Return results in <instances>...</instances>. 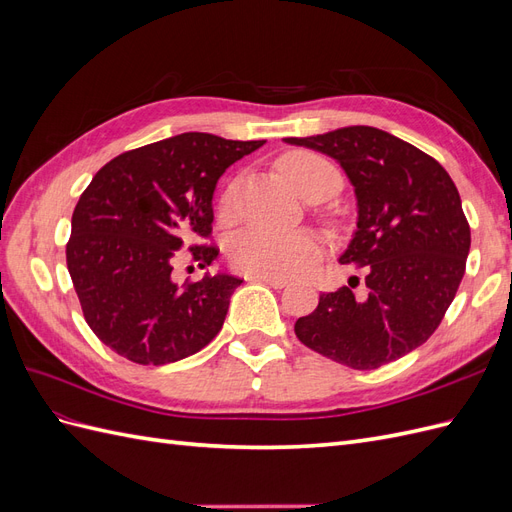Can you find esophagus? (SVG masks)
Here are the masks:
<instances>
[{"label": "esophagus", "mask_w": 512, "mask_h": 512, "mask_svg": "<svg viewBox=\"0 0 512 512\" xmlns=\"http://www.w3.org/2000/svg\"><path fill=\"white\" fill-rule=\"evenodd\" d=\"M245 280L250 282H260V284H267L271 288H286L288 280L286 277H271V275H247Z\"/></svg>", "instance_id": "obj_1"}]
</instances>
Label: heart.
<instances>
[{
	"label": "heart",
	"instance_id": "obj_1",
	"mask_svg": "<svg viewBox=\"0 0 512 512\" xmlns=\"http://www.w3.org/2000/svg\"><path fill=\"white\" fill-rule=\"evenodd\" d=\"M284 177L299 194H309L331 177H339L333 164L312 151H290L277 160ZM237 192V181L228 183L222 192L220 209L226 213ZM324 254V241L316 232H271L262 228H247L228 243V258L232 265L247 275L292 277L307 271Z\"/></svg>",
	"mask_w": 512,
	"mask_h": 512
}]
</instances>
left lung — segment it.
I'll use <instances>...</instances> for the list:
<instances>
[{
	"label": "left lung",
	"mask_w": 512,
	"mask_h": 512,
	"mask_svg": "<svg viewBox=\"0 0 512 512\" xmlns=\"http://www.w3.org/2000/svg\"><path fill=\"white\" fill-rule=\"evenodd\" d=\"M335 158L359 222L342 265L365 267V294L342 286L294 322L301 344L352 369H376L425 344L466 273L470 224L451 175L425 151L369 126L284 138Z\"/></svg>",
	"instance_id": "8db88e82"
}]
</instances>
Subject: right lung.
Listing matches in <instances>:
<instances>
[{
  "label": "right lung",
  "instance_id": "1",
  "mask_svg": "<svg viewBox=\"0 0 512 512\" xmlns=\"http://www.w3.org/2000/svg\"><path fill=\"white\" fill-rule=\"evenodd\" d=\"M267 141L185 132L104 164L72 213L66 262L89 329L138 365H166L203 350L220 333L243 280L205 275L173 282L188 245L200 267L220 247L211 237L215 183Z\"/></svg>",
  "mask_w": 512,
  "mask_h": 512
}]
</instances>
